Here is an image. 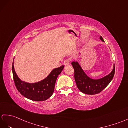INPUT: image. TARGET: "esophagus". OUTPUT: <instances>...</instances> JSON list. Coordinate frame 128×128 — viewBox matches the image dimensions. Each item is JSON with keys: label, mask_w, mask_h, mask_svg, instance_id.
Here are the masks:
<instances>
[{"label": "esophagus", "mask_w": 128, "mask_h": 128, "mask_svg": "<svg viewBox=\"0 0 128 128\" xmlns=\"http://www.w3.org/2000/svg\"><path fill=\"white\" fill-rule=\"evenodd\" d=\"M70 59H68V58L66 59V60L64 61V65H65V66H67V65L69 64L70 63Z\"/></svg>", "instance_id": "obj_1"}]
</instances>
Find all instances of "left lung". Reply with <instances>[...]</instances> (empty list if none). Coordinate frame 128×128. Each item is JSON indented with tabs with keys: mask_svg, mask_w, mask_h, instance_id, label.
I'll return each mask as SVG.
<instances>
[{
	"mask_svg": "<svg viewBox=\"0 0 128 128\" xmlns=\"http://www.w3.org/2000/svg\"><path fill=\"white\" fill-rule=\"evenodd\" d=\"M102 42L104 40L102 36L99 37ZM74 70V79L78 88L80 91L87 94H96L102 91L113 79L115 67L114 64L111 72L108 76L99 79L90 78L84 72L78 62H72Z\"/></svg>",
	"mask_w": 128,
	"mask_h": 128,
	"instance_id": "left-lung-1",
	"label": "left lung"
}]
</instances>
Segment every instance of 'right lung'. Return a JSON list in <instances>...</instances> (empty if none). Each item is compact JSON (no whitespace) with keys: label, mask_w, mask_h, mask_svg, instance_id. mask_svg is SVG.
I'll return each mask as SVG.
<instances>
[{"label":"right lung","mask_w":128,"mask_h":128,"mask_svg":"<svg viewBox=\"0 0 128 128\" xmlns=\"http://www.w3.org/2000/svg\"><path fill=\"white\" fill-rule=\"evenodd\" d=\"M64 66L52 70L44 79L35 83H28L22 81L14 69V61L12 66L15 86L20 94L34 101H43L50 97L54 91L56 80L63 70Z\"/></svg>","instance_id":"1"}]
</instances>
